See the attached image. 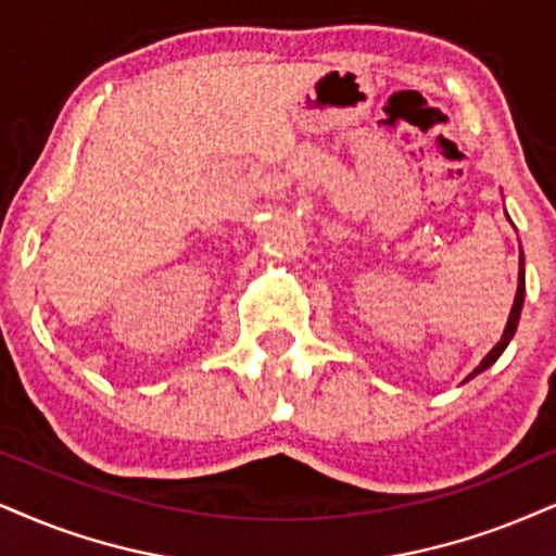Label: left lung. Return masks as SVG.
Masks as SVG:
<instances>
[{
    "mask_svg": "<svg viewBox=\"0 0 556 556\" xmlns=\"http://www.w3.org/2000/svg\"><path fill=\"white\" fill-rule=\"evenodd\" d=\"M523 293H526V278H523V252H520V273H518V291H516V301H513V309H510V317H508V325H505V332H503V338H500V342L495 348H492V351L484 355V361L479 363V366L475 368V374L471 376H477V374H482L484 368H490L492 363H495L500 355H503V351L505 348H508V342L513 340V334H516V330H518V319H520V309H523ZM469 376V379H471Z\"/></svg>",
    "mask_w": 556,
    "mask_h": 556,
    "instance_id": "obj_1",
    "label": "left lung"
}]
</instances>
